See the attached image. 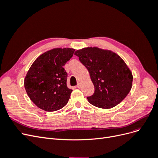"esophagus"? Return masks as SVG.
Segmentation results:
<instances>
[{
    "instance_id": "esophagus-1",
    "label": "esophagus",
    "mask_w": 158,
    "mask_h": 158,
    "mask_svg": "<svg viewBox=\"0 0 158 158\" xmlns=\"http://www.w3.org/2000/svg\"><path fill=\"white\" fill-rule=\"evenodd\" d=\"M76 88H80V83H78V84H77V85H76Z\"/></svg>"
}]
</instances>
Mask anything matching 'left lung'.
I'll list each match as a JSON object with an SVG mask.
<instances>
[{
  "label": "left lung",
  "instance_id": "left-lung-1",
  "mask_svg": "<svg viewBox=\"0 0 158 158\" xmlns=\"http://www.w3.org/2000/svg\"><path fill=\"white\" fill-rule=\"evenodd\" d=\"M74 55L89 72L95 91L87 97L93 106L110 109L120 103L130 92L132 75L124 60L114 52L87 47Z\"/></svg>",
  "mask_w": 158,
  "mask_h": 158
}]
</instances>
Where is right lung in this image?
<instances>
[{
    "instance_id": "1",
    "label": "right lung",
    "mask_w": 158,
    "mask_h": 158,
    "mask_svg": "<svg viewBox=\"0 0 158 158\" xmlns=\"http://www.w3.org/2000/svg\"><path fill=\"white\" fill-rule=\"evenodd\" d=\"M74 49L57 48L44 52L32 64L24 79L30 99L46 111H55L67 104L73 90L66 85L67 73L63 66Z\"/></svg>"
}]
</instances>
